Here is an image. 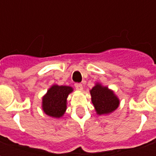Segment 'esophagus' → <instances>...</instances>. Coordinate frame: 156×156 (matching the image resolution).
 Instances as JSON below:
<instances>
[{"instance_id":"1","label":"esophagus","mask_w":156,"mask_h":156,"mask_svg":"<svg viewBox=\"0 0 156 156\" xmlns=\"http://www.w3.org/2000/svg\"><path fill=\"white\" fill-rule=\"evenodd\" d=\"M74 86L76 89H78V90H82L83 89V85L81 83H75Z\"/></svg>"}]
</instances>
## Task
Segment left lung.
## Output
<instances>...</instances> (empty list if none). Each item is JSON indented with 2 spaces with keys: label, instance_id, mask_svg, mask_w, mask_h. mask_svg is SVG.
I'll list each match as a JSON object with an SVG mask.
<instances>
[{
  "label": "left lung",
  "instance_id": "8db88e82",
  "mask_svg": "<svg viewBox=\"0 0 156 156\" xmlns=\"http://www.w3.org/2000/svg\"><path fill=\"white\" fill-rule=\"evenodd\" d=\"M90 94L92 103L98 115H108L115 111L119 105V99L114 91L100 83L95 84L90 90Z\"/></svg>",
  "mask_w": 156,
  "mask_h": 156
}]
</instances>
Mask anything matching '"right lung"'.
Segmentation results:
<instances>
[{
  "mask_svg": "<svg viewBox=\"0 0 156 156\" xmlns=\"http://www.w3.org/2000/svg\"><path fill=\"white\" fill-rule=\"evenodd\" d=\"M70 86L52 85L42 98V110L48 116L60 118L67 109V98L73 92Z\"/></svg>",
  "mask_w": 156,
  "mask_h": 156,
  "instance_id": "add662e5",
  "label": "right lung"
}]
</instances>
